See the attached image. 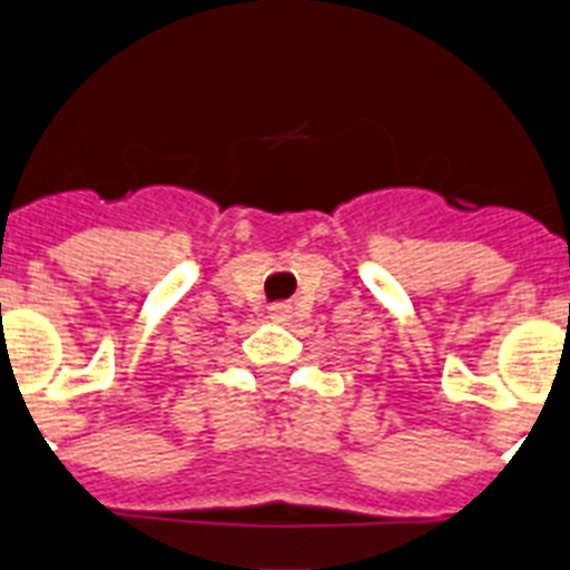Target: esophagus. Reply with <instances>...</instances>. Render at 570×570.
<instances>
[{
  "label": "esophagus",
  "mask_w": 570,
  "mask_h": 570,
  "mask_svg": "<svg viewBox=\"0 0 570 570\" xmlns=\"http://www.w3.org/2000/svg\"><path fill=\"white\" fill-rule=\"evenodd\" d=\"M271 320H274V322H288L291 320V308H288V305H274V308H271Z\"/></svg>",
  "instance_id": "1"
}]
</instances>
